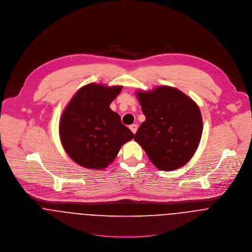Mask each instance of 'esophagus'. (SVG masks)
<instances>
[{
	"mask_svg": "<svg viewBox=\"0 0 252 252\" xmlns=\"http://www.w3.org/2000/svg\"><path fill=\"white\" fill-rule=\"evenodd\" d=\"M130 130L133 132V134H135L137 132V130H138V125L137 124L130 125Z\"/></svg>",
	"mask_w": 252,
	"mask_h": 252,
	"instance_id": "1",
	"label": "esophagus"
}]
</instances>
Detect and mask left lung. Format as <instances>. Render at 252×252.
<instances>
[{"instance_id": "obj_1", "label": "left lung", "mask_w": 252, "mask_h": 252, "mask_svg": "<svg viewBox=\"0 0 252 252\" xmlns=\"http://www.w3.org/2000/svg\"><path fill=\"white\" fill-rule=\"evenodd\" d=\"M145 121L134 140L146 152L154 166L174 171L194 155L203 132V119L197 104L179 89L160 86L138 91Z\"/></svg>"}]
</instances>
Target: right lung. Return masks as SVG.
I'll list each match as a JSON object with an SVG mask.
<instances>
[{"instance_id": "obj_1", "label": "right lung", "mask_w": 252, "mask_h": 252, "mask_svg": "<svg viewBox=\"0 0 252 252\" xmlns=\"http://www.w3.org/2000/svg\"><path fill=\"white\" fill-rule=\"evenodd\" d=\"M122 86L90 83L81 87L64 109L59 134L62 145L75 163L101 170L115 159L134 134L122 124L109 105Z\"/></svg>"}]
</instances>
